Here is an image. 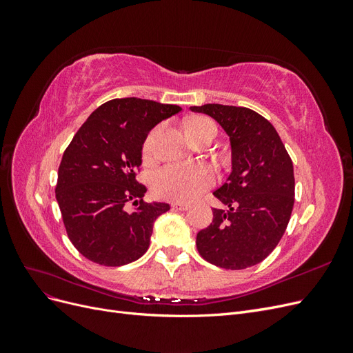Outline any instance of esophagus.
I'll use <instances>...</instances> for the list:
<instances>
[{
  "instance_id": "obj_1",
  "label": "esophagus",
  "mask_w": 353,
  "mask_h": 353,
  "mask_svg": "<svg viewBox=\"0 0 353 353\" xmlns=\"http://www.w3.org/2000/svg\"><path fill=\"white\" fill-rule=\"evenodd\" d=\"M170 206L176 210H187L190 208L188 203H183V201H174V203H170Z\"/></svg>"
}]
</instances>
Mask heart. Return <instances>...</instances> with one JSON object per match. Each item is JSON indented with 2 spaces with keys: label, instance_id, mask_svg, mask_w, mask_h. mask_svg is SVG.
<instances>
[{
  "label": "heart",
  "instance_id": "b5f03b06",
  "mask_svg": "<svg viewBox=\"0 0 353 353\" xmlns=\"http://www.w3.org/2000/svg\"><path fill=\"white\" fill-rule=\"evenodd\" d=\"M208 125H213V122L206 119V117H194L185 125V130H200V128H205ZM154 137L156 131L148 135L144 143L143 153L145 159H150L153 156ZM215 172L209 165L170 163L160 168L153 174L152 188L153 193L160 199L191 201L215 184Z\"/></svg>",
  "mask_w": 353,
  "mask_h": 353
}]
</instances>
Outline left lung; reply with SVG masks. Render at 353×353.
Returning <instances> with one entry per match:
<instances>
[{
    "instance_id": "8db88e82",
    "label": "left lung",
    "mask_w": 353,
    "mask_h": 353,
    "mask_svg": "<svg viewBox=\"0 0 353 353\" xmlns=\"http://www.w3.org/2000/svg\"><path fill=\"white\" fill-rule=\"evenodd\" d=\"M230 137L231 172L215 196L228 209H213L210 225L197 232L205 261L227 270L262 262L281 240L294 205L293 163L275 128L248 108L193 105Z\"/></svg>"
}]
</instances>
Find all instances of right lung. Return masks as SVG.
Wrapping results in <instances>:
<instances>
[{
	"label": "right lung",
	"mask_w": 353,
	"mask_h": 353,
	"mask_svg": "<svg viewBox=\"0 0 353 353\" xmlns=\"http://www.w3.org/2000/svg\"><path fill=\"white\" fill-rule=\"evenodd\" d=\"M179 105L135 97L95 109L74 134L59 166L56 199L69 240L85 258L104 266L131 263L150 245L154 221L168 203H145L135 181L143 144ZM131 201L136 209L125 206Z\"/></svg>",
	"instance_id": "obj_1"
}]
</instances>
